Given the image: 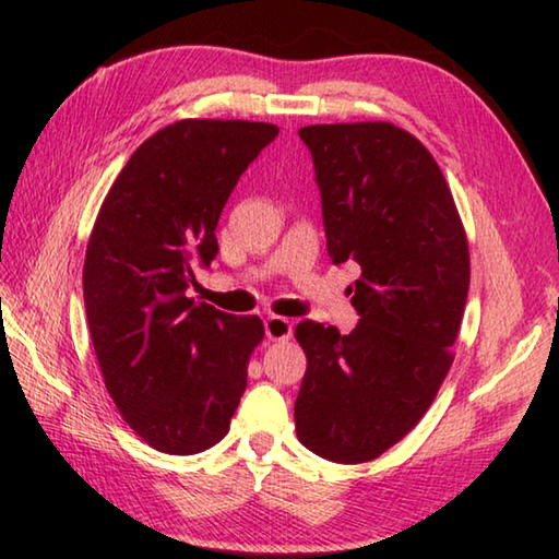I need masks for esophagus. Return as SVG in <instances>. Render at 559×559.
<instances>
[{"mask_svg": "<svg viewBox=\"0 0 559 559\" xmlns=\"http://www.w3.org/2000/svg\"><path fill=\"white\" fill-rule=\"evenodd\" d=\"M263 328H266V337L271 342L290 340L293 334V322L288 318H281V314H269V318L263 320Z\"/></svg>", "mask_w": 559, "mask_h": 559, "instance_id": "esophagus-1", "label": "esophagus"}]
</instances>
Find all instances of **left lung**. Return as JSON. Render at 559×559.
Here are the masks:
<instances>
[{
	"instance_id": "obj_1",
	"label": "left lung",
	"mask_w": 559,
	"mask_h": 559,
	"mask_svg": "<svg viewBox=\"0 0 559 559\" xmlns=\"http://www.w3.org/2000/svg\"><path fill=\"white\" fill-rule=\"evenodd\" d=\"M332 263L354 261L359 324L296 328L308 371L298 440L322 460L361 464L428 413L454 361L469 293V245L438 160L391 121L302 127Z\"/></svg>"
}]
</instances>
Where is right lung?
<instances>
[{"instance_id":"1","label":"right lung","mask_w":559,"mask_h":559,"mask_svg":"<svg viewBox=\"0 0 559 559\" xmlns=\"http://www.w3.org/2000/svg\"><path fill=\"white\" fill-rule=\"evenodd\" d=\"M276 124L180 119L141 144L99 207L83 296L99 371L117 411L166 454H198L225 438L247 389L257 314L186 296L192 263L217 257L222 207Z\"/></svg>"}]
</instances>
